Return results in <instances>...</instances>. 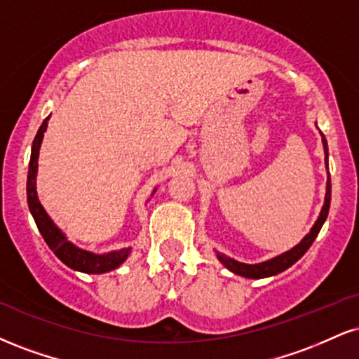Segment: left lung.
Wrapping results in <instances>:
<instances>
[{"label": "left lung", "instance_id": "obj_1", "mask_svg": "<svg viewBox=\"0 0 359 359\" xmlns=\"http://www.w3.org/2000/svg\"><path fill=\"white\" fill-rule=\"evenodd\" d=\"M321 140H323V149H325V161H326V168H327V142L323 133H321ZM330 204H331V179H330V172H327L325 204H323V207H321V212H319L314 226L311 227V231L304 236V239L301 241L299 244H296L292 249H289V250H286V252L279 254V256H276L273 259H267V261H264V262H257V264H245V262H239V261H236V259L229 257V256H226V254L215 250L217 259L227 267L229 271H231V273H234L237 276H243V278H248V279L271 278V276L283 273V271H286L287 267H291L294 262L299 261V259L306 254V250L311 248V244L314 243V239L318 237L319 231H321L323 224H325V221H326L327 212H330Z\"/></svg>", "mask_w": 359, "mask_h": 359}]
</instances>
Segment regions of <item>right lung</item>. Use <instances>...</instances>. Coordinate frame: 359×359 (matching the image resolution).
Instances as JSON below:
<instances>
[{"label":"right lung","mask_w":359,"mask_h":359,"mask_svg":"<svg viewBox=\"0 0 359 359\" xmlns=\"http://www.w3.org/2000/svg\"><path fill=\"white\" fill-rule=\"evenodd\" d=\"M50 115L43 120L40 130H38L36 137L33 140L32 147V157H29V167H28V180H27V197H28V207L29 212H32L34 222H36L38 231L45 239V243L48 244V248L53 250V254L63 264H67L73 271H80L85 274H103L110 273V271L116 269L118 266H122L127 257L130 256L132 248H123L118 250H110L105 254H95L90 250L81 249L79 245H75L72 241H68V237L65 236V232L60 229L56 224L51 221L48 212L45 210V207L41 205L40 198L36 194V174H38V157H40V147L43 142V133L46 132L48 127ZM157 189H154L152 196Z\"/></svg>","instance_id":"obj_1"}]
</instances>
